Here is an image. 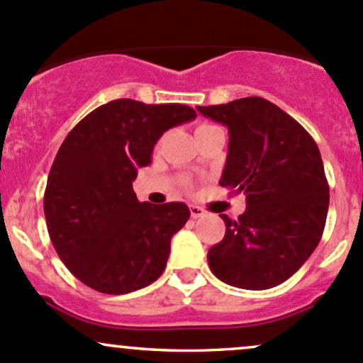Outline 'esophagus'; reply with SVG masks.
I'll return each mask as SVG.
<instances>
[{
	"label": "esophagus",
	"instance_id": "obj_1",
	"mask_svg": "<svg viewBox=\"0 0 363 363\" xmlns=\"http://www.w3.org/2000/svg\"><path fill=\"white\" fill-rule=\"evenodd\" d=\"M189 212H191V217H193V218H200L206 213L205 210H203L201 206H198V205H189Z\"/></svg>",
	"mask_w": 363,
	"mask_h": 363
}]
</instances>
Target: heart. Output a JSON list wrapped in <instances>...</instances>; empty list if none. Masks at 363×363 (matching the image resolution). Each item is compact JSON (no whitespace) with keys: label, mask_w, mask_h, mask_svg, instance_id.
Returning a JSON list of instances; mask_svg holds the SVG:
<instances>
[{"label":"heart","mask_w":363,"mask_h":363,"mask_svg":"<svg viewBox=\"0 0 363 363\" xmlns=\"http://www.w3.org/2000/svg\"><path fill=\"white\" fill-rule=\"evenodd\" d=\"M208 127H212V125H208V123H200V125L196 127V133H200V130H203V129H208Z\"/></svg>","instance_id":"b5f03b06"}]
</instances>
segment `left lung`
<instances>
[{
  "mask_svg": "<svg viewBox=\"0 0 363 363\" xmlns=\"http://www.w3.org/2000/svg\"><path fill=\"white\" fill-rule=\"evenodd\" d=\"M229 130L218 184L246 194L236 220L222 213L224 240L208 250L215 277L241 289H269L308 260L324 233L329 184L312 136L264 98L196 106Z\"/></svg>",
  "mask_w": 363,
  "mask_h": 363,
  "instance_id": "8db88e82",
  "label": "left lung"
}]
</instances>
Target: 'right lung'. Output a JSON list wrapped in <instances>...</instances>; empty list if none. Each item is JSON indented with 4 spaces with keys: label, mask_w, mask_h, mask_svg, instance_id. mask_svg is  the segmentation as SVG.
<instances>
[{
    "label": "right lung",
    "mask_w": 363,
    "mask_h": 363,
    "mask_svg": "<svg viewBox=\"0 0 363 363\" xmlns=\"http://www.w3.org/2000/svg\"><path fill=\"white\" fill-rule=\"evenodd\" d=\"M196 118L186 105L113 99L86 115L60 146L45 191L51 242L89 288L125 294L165 270L170 240L189 218L181 201L138 200L133 181L165 130Z\"/></svg>",
    "instance_id": "right-lung-1"
}]
</instances>
